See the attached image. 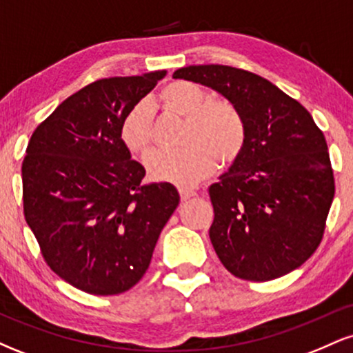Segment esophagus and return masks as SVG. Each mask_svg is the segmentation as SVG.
Returning <instances> with one entry per match:
<instances>
[{
  "mask_svg": "<svg viewBox=\"0 0 353 353\" xmlns=\"http://www.w3.org/2000/svg\"><path fill=\"white\" fill-rule=\"evenodd\" d=\"M179 196H181V201H188V199H190V197L196 196V192H194L192 189L179 188Z\"/></svg>",
  "mask_w": 353,
  "mask_h": 353,
  "instance_id": "34e87169",
  "label": "esophagus"
}]
</instances>
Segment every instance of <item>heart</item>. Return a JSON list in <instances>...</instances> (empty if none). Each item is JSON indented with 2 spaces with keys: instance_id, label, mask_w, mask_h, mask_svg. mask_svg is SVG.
Wrapping results in <instances>:
<instances>
[{
  "instance_id": "b5f03b06",
  "label": "heart",
  "mask_w": 353,
  "mask_h": 353,
  "mask_svg": "<svg viewBox=\"0 0 353 353\" xmlns=\"http://www.w3.org/2000/svg\"><path fill=\"white\" fill-rule=\"evenodd\" d=\"M165 111L185 119L179 152H154L145 161L149 176L181 188H192L216 172L219 159L232 164L244 151L247 129L242 112L225 98L209 99L199 84L172 81L159 92ZM119 139L128 152L144 157L152 149L151 109L139 103L125 112L119 124Z\"/></svg>"
}]
</instances>
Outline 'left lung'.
<instances>
[{
    "label": "left lung",
    "mask_w": 353,
    "mask_h": 353,
    "mask_svg": "<svg viewBox=\"0 0 353 353\" xmlns=\"http://www.w3.org/2000/svg\"><path fill=\"white\" fill-rule=\"evenodd\" d=\"M174 78L216 89L245 121L244 151L209 188V237L219 261L250 282L292 272L322 242L334 201L323 132L299 101L254 72L201 64Z\"/></svg>",
    "instance_id": "1"
}]
</instances>
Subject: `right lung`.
Masks as SVG:
<instances>
[{
    "instance_id": "add662e5",
    "label": "right lung",
    "mask_w": 353,
    "mask_h": 353,
    "mask_svg": "<svg viewBox=\"0 0 353 353\" xmlns=\"http://www.w3.org/2000/svg\"><path fill=\"white\" fill-rule=\"evenodd\" d=\"M164 74L94 81L63 101L28 143L24 219L52 272L86 294L134 287L179 205L172 184H144L145 169L119 139L125 112Z\"/></svg>"
}]
</instances>
